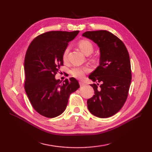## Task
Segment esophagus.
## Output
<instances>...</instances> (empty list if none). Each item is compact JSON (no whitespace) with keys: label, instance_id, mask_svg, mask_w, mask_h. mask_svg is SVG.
<instances>
[{"label":"esophagus","instance_id":"obj_1","mask_svg":"<svg viewBox=\"0 0 152 152\" xmlns=\"http://www.w3.org/2000/svg\"><path fill=\"white\" fill-rule=\"evenodd\" d=\"M79 83H80V86H83L86 85V83H85L84 82H82V81H80V82H79Z\"/></svg>","mask_w":152,"mask_h":152}]
</instances>
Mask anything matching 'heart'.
Masks as SVG:
<instances>
[{"mask_svg": "<svg viewBox=\"0 0 152 152\" xmlns=\"http://www.w3.org/2000/svg\"><path fill=\"white\" fill-rule=\"evenodd\" d=\"M78 46L82 52L86 56H89L91 53H93V50H94V47L91 42L87 40H82L78 42ZM69 48L67 47L66 49L64 50V52L63 54V59L65 61L66 59V56L68 52H69ZM89 71V69L86 66H75L73 67L72 69L70 70V73L71 75L76 78L81 79L82 78L84 74L86 72H88Z\"/></svg>", "mask_w": 152, "mask_h": 152, "instance_id": "heart-1", "label": "heart"}]
</instances>
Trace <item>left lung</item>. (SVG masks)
Instances as JSON below:
<instances>
[{
  "instance_id": "obj_1",
  "label": "left lung",
  "mask_w": 152,
  "mask_h": 152,
  "mask_svg": "<svg viewBox=\"0 0 152 152\" xmlns=\"http://www.w3.org/2000/svg\"><path fill=\"white\" fill-rule=\"evenodd\" d=\"M82 36L97 44L101 54L99 65L89 76L96 84H91L95 95L87 101L88 110L98 118L111 117L127 98L131 82L129 55L124 42L109 31H87Z\"/></svg>"
}]
</instances>
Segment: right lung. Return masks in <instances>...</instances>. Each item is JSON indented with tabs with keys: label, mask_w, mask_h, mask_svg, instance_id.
Masks as SVG:
<instances>
[{
	"label": "right lung",
	"mask_w": 152,
	"mask_h": 152,
	"mask_svg": "<svg viewBox=\"0 0 152 152\" xmlns=\"http://www.w3.org/2000/svg\"><path fill=\"white\" fill-rule=\"evenodd\" d=\"M79 31H49L31 42L24 61L25 89L38 114L53 118L65 110L71 93L80 88L74 78L61 83L55 76L63 65V54Z\"/></svg>",
	"instance_id": "obj_1"
}]
</instances>
